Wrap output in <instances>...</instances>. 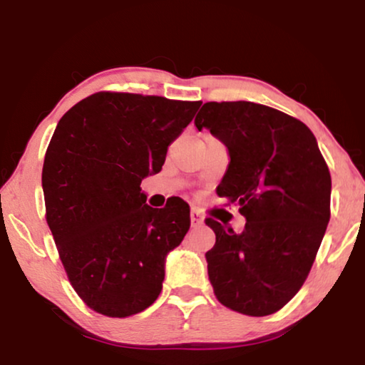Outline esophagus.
<instances>
[{
    "mask_svg": "<svg viewBox=\"0 0 365 365\" xmlns=\"http://www.w3.org/2000/svg\"><path fill=\"white\" fill-rule=\"evenodd\" d=\"M204 222V217H202V214L197 211V209H191V224L194 227L196 226H201V224Z\"/></svg>",
    "mask_w": 365,
    "mask_h": 365,
    "instance_id": "esophagus-1",
    "label": "esophagus"
}]
</instances>
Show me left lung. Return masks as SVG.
I'll return each mask as SVG.
<instances>
[{"mask_svg": "<svg viewBox=\"0 0 365 365\" xmlns=\"http://www.w3.org/2000/svg\"><path fill=\"white\" fill-rule=\"evenodd\" d=\"M194 124L226 144L217 194L237 204L242 232L207 217L217 301L246 316L277 312L302 287L331 217V174L306 124L249 101L206 103Z\"/></svg>", "mask_w": 365, "mask_h": 365, "instance_id": "1", "label": "left lung"}]
</instances>
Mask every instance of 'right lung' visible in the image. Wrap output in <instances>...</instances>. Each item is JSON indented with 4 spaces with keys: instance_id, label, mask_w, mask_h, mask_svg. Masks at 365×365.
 Wrapping results in <instances>:
<instances>
[{
    "instance_id": "1",
    "label": "right lung",
    "mask_w": 365,
    "mask_h": 365,
    "mask_svg": "<svg viewBox=\"0 0 365 365\" xmlns=\"http://www.w3.org/2000/svg\"><path fill=\"white\" fill-rule=\"evenodd\" d=\"M199 106L103 91L54 129L41 178L46 221L74 291L103 316H133L161 294L166 257L191 217L181 197L148 206L141 181L161 171Z\"/></svg>"
}]
</instances>
